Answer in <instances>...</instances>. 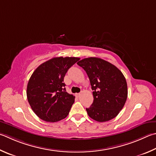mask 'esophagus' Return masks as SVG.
<instances>
[{
    "label": "esophagus",
    "instance_id": "1",
    "mask_svg": "<svg viewBox=\"0 0 156 156\" xmlns=\"http://www.w3.org/2000/svg\"><path fill=\"white\" fill-rule=\"evenodd\" d=\"M80 95H81V93H76V97H77V98H79V97H80Z\"/></svg>",
    "mask_w": 156,
    "mask_h": 156
}]
</instances>
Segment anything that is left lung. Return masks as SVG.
Returning <instances> with one entry per match:
<instances>
[{
    "label": "left lung",
    "instance_id": "obj_1",
    "mask_svg": "<svg viewBox=\"0 0 156 156\" xmlns=\"http://www.w3.org/2000/svg\"><path fill=\"white\" fill-rule=\"evenodd\" d=\"M77 64L85 70L93 90V102L86 108L88 115L98 122L117 117L127 98V82L122 72L100 58H86Z\"/></svg>",
    "mask_w": 156,
    "mask_h": 156
}]
</instances>
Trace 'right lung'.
<instances>
[{"label": "right lung", "instance_id": "right-lung-1", "mask_svg": "<svg viewBox=\"0 0 156 156\" xmlns=\"http://www.w3.org/2000/svg\"><path fill=\"white\" fill-rule=\"evenodd\" d=\"M77 57H55L37 68L27 84L29 103L37 117L47 122H56L68 115L75 97L66 92L64 77Z\"/></svg>", "mask_w": 156, "mask_h": 156}]
</instances>
